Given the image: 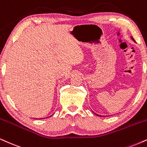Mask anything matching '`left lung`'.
Here are the masks:
<instances>
[{"instance_id":"left-lung-1","label":"left lung","mask_w":147,"mask_h":147,"mask_svg":"<svg viewBox=\"0 0 147 147\" xmlns=\"http://www.w3.org/2000/svg\"><path fill=\"white\" fill-rule=\"evenodd\" d=\"M132 39H133V38H132ZM133 40H134V39H133ZM94 114H95V113H94ZM96 114V116H100V115H98V114Z\"/></svg>"}]
</instances>
